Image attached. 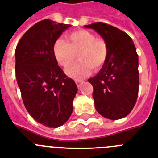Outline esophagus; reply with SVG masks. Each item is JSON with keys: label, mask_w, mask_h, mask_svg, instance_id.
<instances>
[{"label": "esophagus", "mask_w": 158, "mask_h": 158, "mask_svg": "<svg viewBox=\"0 0 158 158\" xmlns=\"http://www.w3.org/2000/svg\"><path fill=\"white\" fill-rule=\"evenodd\" d=\"M75 83H76L77 86L79 88V87L81 86V84H82V83H83V81H82V80H79V79H76V80H75Z\"/></svg>", "instance_id": "1"}]
</instances>
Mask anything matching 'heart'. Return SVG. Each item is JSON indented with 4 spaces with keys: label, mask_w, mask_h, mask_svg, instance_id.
Masks as SVG:
<instances>
[{
    "label": "heart",
    "mask_w": 158,
    "mask_h": 158,
    "mask_svg": "<svg viewBox=\"0 0 158 158\" xmlns=\"http://www.w3.org/2000/svg\"><path fill=\"white\" fill-rule=\"evenodd\" d=\"M67 41L58 38L53 46V52L57 62L64 68L69 67L76 60L79 61L67 69L68 75L74 79L86 76L90 68H101L107 59L108 47L105 41L97 38L87 30H78L66 36Z\"/></svg>",
    "instance_id": "b5f03b06"
}]
</instances>
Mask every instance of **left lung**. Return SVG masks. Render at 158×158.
Wrapping results in <instances>:
<instances>
[{
    "mask_svg": "<svg viewBox=\"0 0 158 158\" xmlns=\"http://www.w3.org/2000/svg\"><path fill=\"white\" fill-rule=\"evenodd\" d=\"M102 36L108 47L105 64L89 82L98 112L110 120L130 114L137 101L139 86V56L132 39L119 28L102 22L84 26Z\"/></svg>",
    "mask_w": 158,
    "mask_h": 158,
    "instance_id": "8db88e82",
    "label": "left lung"
}]
</instances>
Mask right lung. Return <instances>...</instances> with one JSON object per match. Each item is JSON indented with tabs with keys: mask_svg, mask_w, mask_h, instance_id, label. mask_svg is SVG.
<instances>
[{
	"mask_svg": "<svg viewBox=\"0 0 158 158\" xmlns=\"http://www.w3.org/2000/svg\"><path fill=\"white\" fill-rule=\"evenodd\" d=\"M70 24L43 19L32 26L15 49V75L23 104L44 126L57 128L69 120L78 89L64 74L53 52L55 42Z\"/></svg>",
	"mask_w": 158,
	"mask_h": 158,
	"instance_id": "right-lung-1",
	"label": "right lung"
}]
</instances>
